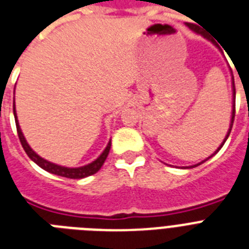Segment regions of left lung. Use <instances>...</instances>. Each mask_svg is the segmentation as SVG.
Wrapping results in <instances>:
<instances>
[{
    "label": "left lung",
    "mask_w": 249,
    "mask_h": 249,
    "mask_svg": "<svg viewBox=\"0 0 249 249\" xmlns=\"http://www.w3.org/2000/svg\"><path fill=\"white\" fill-rule=\"evenodd\" d=\"M188 26H189V28H191L192 30H195L196 33H199V34H202V36H203V37H206V38H207V39H209V37H207V36H206V34L203 33V32H202V30L199 29V28H198L197 25H195V24H188ZM234 116H235V87H234V79H233V111H231V120H230V126H229V130H228V134H226V137H225V138H224L223 143H221V144H220V147H219V148L216 149L215 152L212 153L211 156H210V157H207V159H206V160H203V161H202V162H199V163H197V165H195V166H198V165H201V163H203V162H205V161H207V160H209V159H211L212 156H215L216 153L219 152L220 149H221V147H223V145H224V143H225V142H226V139H228V137H229L230 131H231V128H233Z\"/></svg>",
    "instance_id": "8db88e82"
}]
</instances>
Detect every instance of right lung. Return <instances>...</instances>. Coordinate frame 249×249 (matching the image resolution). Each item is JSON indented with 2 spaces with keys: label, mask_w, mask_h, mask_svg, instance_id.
<instances>
[{
  "label": "right lung",
  "mask_w": 249,
  "mask_h": 249,
  "mask_svg": "<svg viewBox=\"0 0 249 249\" xmlns=\"http://www.w3.org/2000/svg\"><path fill=\"white\" fill-rule=\"evenodd\" d=\"M14 116H15V123H16V130H18V135H19L20 143L23 145L24 151L26 152V155L29 156V159L32 161L37 163L38 166L42 167L43 170L48 171V173L54 174V175H58V177H64L69 178V179H83V178L89 177V175H93L96 174L97 171L100 170L104 162L106 161L107 156H108V152H110L111 148V141L108 142L107 147L105 148V151L100 155V157L97 160H94L93 162L88 163L86 166L82 167H65V166H60V165H56V163H52L47 160L42 159L40 156H38L37 153L34 152L33 149L30 148V145L26 143L25 138H24L23 131L20 129L19 121H18V118H16V111H15V104H14Z\"/></svg>",
  "instance_id": "right-lung-1"
}]
</instances>
